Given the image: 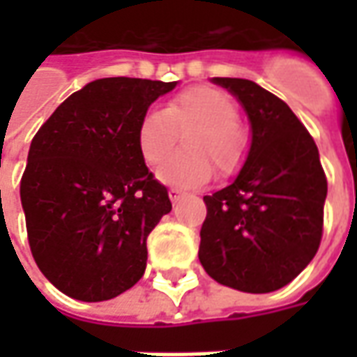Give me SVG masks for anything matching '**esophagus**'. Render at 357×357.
Here are the masks:
<instances>
[{
    "mask_svg": "<svg viewBox=\"0 0 357 357\" xmlns=\"http://www.w3.org/2000/svg\"><path fill=\"white\" fill-rule=\"evenodd\" d=\"M168 197H170L172 202H178L179 199L183 197V191H179V189H174V187H172L170 191H168Z\"/></svg>",
    "mask_w": 357,
    "mask_h": 357,
    "instance_id": "obj_1",
    "label": "esophagus"
}]
</instances>
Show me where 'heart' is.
<instances>
[{
	"mask_svg": "<svg viewBox=\"0 0 357 357\" xmlns=\"http://www.w3.org/2000/svg\"><path fill=\"white\" fill-rule=\"evenodd\" d=\"M239 109L231 97L212 86H193L170 97L162 110H147L135 132L141 158L155 166L170 153L178 133L183 137L185 153L166 158L156 178L178 187H201L214 176L231 174L247 153V133L237 122Z\"/></svg>",
	"mask_w": 357,
	"mask_h": 357,
	"instance_id": "heart-1",
	"label": "heart"
}]
</instances>
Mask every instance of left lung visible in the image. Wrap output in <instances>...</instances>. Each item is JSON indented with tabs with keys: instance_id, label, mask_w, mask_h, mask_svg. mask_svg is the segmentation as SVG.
<instances>
[{
	"instance_id": "left-lung-1",
	"label": "left lung",
	"mask_w": 357,
	"mask_h": 357,
	"mask_svg": "<svg viewBox=\"0 0 357 357\" xmlns=\"http://www.w3.org/2000/svg\"><path fill=\"white\" fill-rule=\"evenodd\" d=\"M252 126L247 162L231 185L204 197L199 260L214 281L243 292L289 284L319 248L327 178L289 105L243 78H214Z\"/></svg>"
}]
</instances>
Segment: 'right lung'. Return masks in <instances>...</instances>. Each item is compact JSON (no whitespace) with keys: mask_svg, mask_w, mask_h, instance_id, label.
I'll list each match as a JSON object with an SVG mask.
<instances>
[{"mask_svg":"<svg viewBox=\"0 0 357 357\" xmlns=\"http://www.w3.org/2000/svg\"><path fill=\"white\" fill-rule=\"evenodd\" d=\"M176 82L101 78L61 102L32 139L20 179L30 250L59 291L84 302L122 294L147 266V237L172 210L135 132Z\"/></svg>","mask_w":357,"mask_h":357,"instance_id":"right-lung-1","label":"right lung"}]
</instances>
